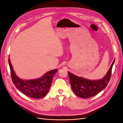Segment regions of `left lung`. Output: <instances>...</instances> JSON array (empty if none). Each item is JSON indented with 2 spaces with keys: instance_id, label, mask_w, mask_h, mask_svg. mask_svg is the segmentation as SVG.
<instances>
[{
  "instance_id": "obj_1",
  "label": "left lung",
  "mask_w": 123,
  "mask_h": 123,
  "mask_svg": "<svg viewBox=\"0 0 123 123\" xmlns=\"http://www.w3.org/2000/svg\"><path fill=\"white\" fill-rule=\"evenodd\" d=\"M115 60L113 62L109 71L103 79L90 80L78 77L68 72L71 88L77 96L82 98H89L98 94L105 89L110 81L112 69Z\"/></svg>"
}]
</instances>
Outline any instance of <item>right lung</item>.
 <instances>
[{
  "label": "right lung",
  "instance_id": "add662e5",
  "mask_svg": "<svg viewBox=\"0 0 123 123\" xmlns=\"http://www.w3.org/2000/svg\"><path fill=\"white\" fill-rule=\"evenodd\" d=\"M11 75L14 85L21 93L33 98H40L48 93L51 87L52 80L57 69L51 70L46 73L42 77L33 80H24L18 77L15 73L9 58Z\"/></svg>",
  "mask_w": 123,
  "mask_h": 123
}]
</instances>
